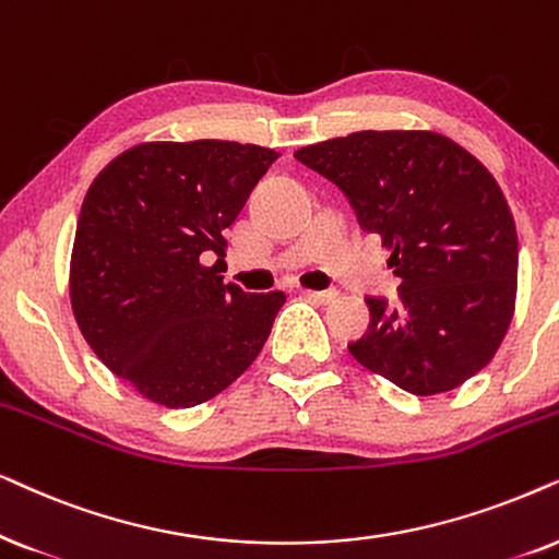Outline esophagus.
Instances as JSON below:
<instances>
[{
	"instance_id": "esophagus-1",
	"label": "esophagus",
	"mask_w": 559,
	"mask_h": 559,
	"mask_svg": "<svg viewBox=\"0 0 559 559\" xmlns=\"http://www.w3.org/2000/svg\"><path fill=\"white\" fill-rule=\"evenodd\" d=\"M304 296H307V299H311V301H319V304H332V301H337V292H304Z\"/></svg>"
}]
</instances>
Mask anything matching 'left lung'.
<instances>
[{
    "label": "left lung",
    "instance_id": "1",
    "mask_svg": "<svg viewBox=\"0 0 559 559\" xmlns=\"http://www.w3.org/2000/svg\"><path fill=\"white\" fill-rule=\"evenodd\" d=\"M294 155L381 235L401 278L396 304L366 299L368 332L347 345L355 360L414 396L486 368L511 324L519 271L516 225L488 168L427 130H362Z\"/></svg>",
    "mask_w": 559,
    "mask_h": 559
}]
</instances>
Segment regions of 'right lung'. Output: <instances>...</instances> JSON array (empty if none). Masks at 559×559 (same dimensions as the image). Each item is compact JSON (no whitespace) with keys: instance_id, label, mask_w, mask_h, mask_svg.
I'll list each match as a JSON object with an SVG mask.
<instances>
[{"instance_id":"1","label":"right lung","mask_w":559,"mask_h":559,"mask_svg":"<svg viewBox=\"0 0 559 559\" xmlns=\"http://www.w3.org/2000/svg\"><path fill=\"white\" fill-rule=\"evenodd\" d=\"M278 158L271 147L140 143L88 186L71 252V309L88 347L140 396L210 401L252 366L286 294L225 284V229ZM202 254H219L206 266Z\"/></svg>"}]
</instances>
